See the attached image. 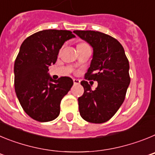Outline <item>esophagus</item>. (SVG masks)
<instances>
[{
	"instance_id": "1",
	"label": "esophagus",
	"mask_w": 155,
	"mask_h": 155,
	"mask_svg": "<svg viewBox=\"0 0 155 155\" xmlns=\"http://www.w3.org/2000/svg\"><path fill=\"white\" fill-rule=\"evenodd\" d=\"M73 81H74V84H80L81 81L79 80V79L74 78L73 79Z\"/></svg>"
}]
</instances>
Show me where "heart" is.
<instances>
[{"label": "heart", "instance_id": "b5f03b06", "mask_svg": "<svg viewBox=\"0 0 155 155\" xmlns=\"http://www.w3.org/2000/svg\"><path fill=\"white\" fill-rule=\"evenodd\" d=\"M81 44H84V43H81ZM81 45V44H80Z\"/></svg>", "mask_w": 155, "mask_h": 155}]
</instances>
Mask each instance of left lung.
Segmentation results:
<instances>
[{"label":"left lung","mask_w":155,"mask_h":155,"mask_svg":"<svg viewBox=\"0 0 155 155\" xmlns=\"http://www.w3.org/2000/svg\"><path fill=\"white\" fill-rule=\"evenodd\" d=\"M93 48V57L85 79L98 81L91 90L86 81L83 95L78 98L82 118L92 124H102L110 120L125 99L130 78L128 59L120 42L115 38L95 31H74Z\"/></svg>","instance_id":"8db88e82"}]
</instances>
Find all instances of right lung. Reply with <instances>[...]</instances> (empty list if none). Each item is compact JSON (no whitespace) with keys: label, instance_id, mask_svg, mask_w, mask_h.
Listing matches in <instances>:
<instances>
[{"label":"right lung","instance_id":"add662e5","mask_svg":"<svg viewBox=\"0 0 155 155\" xmlns=\"http://www.w3.org/2000/svg\"><path fill=\"white\" fill-rule=\"evenodd\" d=\"M74 37L68 30H42L21 45L14 66L15 93L25 112L36 121L55 120L61 100L73 85L69 77L54 81L48 71L64 42Z\"/></svg>","mask_w":155,"mask_h":155}]
</instances>
